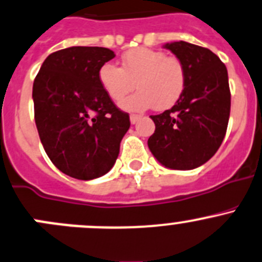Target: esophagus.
I'll list each match as a JSON object with an SVG mask.
<instances>
[{
  "instance_id": "esophagus-1",
  "label": "esophagus",
  "mask_w": 262,
  "mask_h": 262,
  "mask_svg": "<svg viewBox=\"0 0 262 262\" xmlns=\"http://www.w3.org/2000/svg\"><path fill=\"white\" fill-rule=\"evenodd\" d=\"M139 119H141V116L134 115V114H133V115H130V123L132 124H137V123H138Z\"/></svg>"
}]
</instances>
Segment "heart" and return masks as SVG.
<instances>
[{"instance_id": "b5f03b06", "label": "heart", "mask_w": 262, "mask_h": 262, "mask_svg": "<svg viewBox=\"0 0 262 262\" xmlns=\"http://www.w3.org/2000/svg\"><path fill=\"white\" fill-rule=\"evenodd\" d=\"M98 82L115 102L122 100L136 83L139 91L121 101L124 110L144 111L154 106L165 110L182 97L187 70L178 57H170L164 51L139 47L124 53L121 68L113 62L103 63L98 70Z\"/></svg>"}]
</instances>
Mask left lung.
Returning a JSON list of instances; mask_svg holds the SVG:
<instances>
[{"label":"left lung","mask_w":262,"mask_h":262,"mask_svg":"<svg viewBox=\"0 0 262 262\" xmlns=\"http://www.w3.org/2000/svg\"><path fill=\"white\" fill-rule=\"evenodd\" d=\"M187 70L182 97L170 110L151 115L155 133L148 148L157 161L174 170H192L219 149L230 114V91L224 63L209 48L179 40L164 45Z\"/></svg>","instance_id":"left-lung-1"}]
</instances>
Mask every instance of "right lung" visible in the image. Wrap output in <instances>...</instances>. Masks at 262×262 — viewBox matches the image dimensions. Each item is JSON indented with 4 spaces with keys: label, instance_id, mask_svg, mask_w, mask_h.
I'll return each mask as SVG.
<instances>
[{
    "label": "right lung",
    "instance_id": "right-lung-1",
    "mask_svg": "<svg viewBox=\"0 0 262 262\" xmlns=\"http://www.w3.org/2000/svg\"><path fill=\"white\" fill-rule=\"evenodd\" d=\"M115 57L105 47L51 53L33 83L34 119L46 154L63 174L80 180L105 175L115 164L129 115L107 97L98 70Z\"/></svg>",
    "mask_w": 262,
    "mask_h": 262
}]
</instances>
